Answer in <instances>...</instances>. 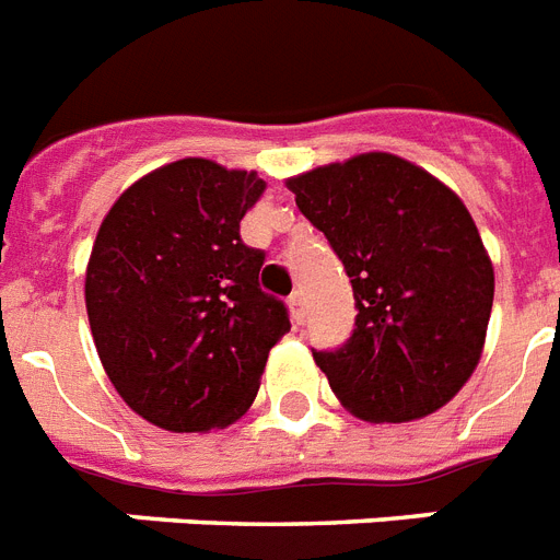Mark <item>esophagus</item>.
<instances>
[{"instance_id":"1","label":"esophagus","mask_w":560,"mask_h":560,"mask_svg":"<svg viewBox=\"0 0 560 560\" xmlns=\"http://www.w3.org/2000/svg\"><path fill=\"white\" fill-rule=\"evenodd\" d=\"M289 308H291V317H294V320H298V323L306 320L308 306H306V298H303V291H294V294H291Z\"/></svg>"}]
</instances>
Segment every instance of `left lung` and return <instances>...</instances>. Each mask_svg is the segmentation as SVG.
<instances>
[{
    "label": "left lung",
    "mask_w": 560,
    "mask_h": 560,
    "mask_svg": "<svg viewBox=\"0 0 560 560\" xmlns=\"http://www.w3.org/2000/svg\"><path fill=\"white\" fill-rule=\"evenodd\" d=\"M285 186L354 291L352 337L312 349L337 400L381 423L450 404L478 366L495 294L464 202L395 154L352 156Z\"/></svg>",
    "instance_id": "obj_1"
}]
</instances>
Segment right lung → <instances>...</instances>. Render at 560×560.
Masks as SVG:
<instances>
[{
	"label": "right lung",
	"mask_w": 560,
	"mask_h": 560,
	"mask_svg": "<svg viewBox=\"0 0 560 560\" xmlns=\"http://www.w3.org/2000/svg\"><path fill=\"white\" fill-rule=\"evenodd\" d=\"M262 188L254 171L188 156L133 183L100 225L85 275L91 335L114 389L154 427L234 423L291 329L283 300L260 289L266 252L240 237Z\"/></svg>",
	"instance_id": "obj_1"
}]
</instances>
